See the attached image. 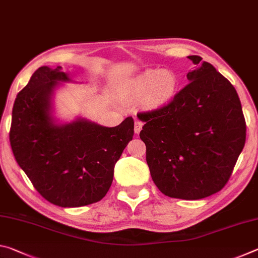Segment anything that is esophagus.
I'll use <instances>...</instances> for the list:
<instances>
[{
	"mask_svg": "<svg viewBox=\"0 0 258 258\" xmlns=\"http://www.w3.org/2000/svg\"><path fill=\"white\" fill-rule=\"evenodd\" d=\"M142 126H143V123L141 120L135 119V121H134V132H135V134H139L140 132H141Z\"/></svg>",
	"mask_w": 258,
	"mask_h": 258,
	"instance_id": "esophagus-1",
	"label": "esophagus"
}]
</instances>
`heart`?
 Returning <instances> with one entry per match:
<instances>
[{
    "mask_svg": "<svg viewBox=\"0 0 258 258\" xmlns=\"http://www.w3.org/2000/svg\"><path fill=\"white\" fill-rule=\"evenodd\" d=\"M177 87V76L173 72L166 69H148L126 82L121 93L125 99L131 101L142 99L147 108L156 109L171 101Z\"/></svg>",
    "mask_w": 258,
    "mask_h": 258,
    "instance_id": "obj_1",
    "label": "heart"
}]
</instances>
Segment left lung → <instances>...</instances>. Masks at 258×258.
I'll return each mask as SVG.
<instances>
[{"instance_id": "left-lung-1", "label": "left lung", "mask_w": 258, "mask_h": 258, "mask_svg": "<svg viewBox=\"0 0 258 258\" xmlns=\"http://www.w3.org/2000/svg\"><path fill=\"white\" fill-rule=\"evenodd\" d=\"M173 101L139 113L152 181L165 196L198 200L223 187L246 142V121L233 85L199 55Z\"/></svg>"}]
</instances>
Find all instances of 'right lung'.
Returning a JSON list of instances; mask_svg holds the SVG:
<instances>
[{"label": "right lung", "instance_id": "add662e5", "mask_svg": "<svg viewBox=\"0 0 258 258\" xmlns=\"http://www.w3.org/2000/svg\"><path fill=\"white\" fill-rule=\"evenodd\" d=\"M69 82L61 67L43 66L33 74L16 98L10 145L42 197L60 207H81L106 196L115 164L133 139L134 121L127 117L106 127L77 117L61 123L54 116V92Z\"/></svg>", "mask_w": 258, "mask_h": 258}]
</instances>
